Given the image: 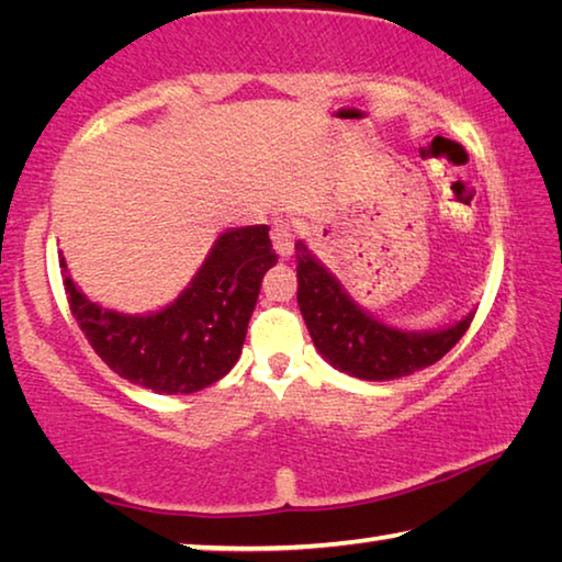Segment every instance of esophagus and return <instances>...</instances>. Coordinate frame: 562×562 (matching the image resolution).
<instances>
[{
    "mask_svg": "<svg viewBox=\"0 0 562 562\" xmlns=\"http://www.w3.org/2000/svg\"><path fill=\"white\" fill-rule=\"evenodd\" d=\"M272 245L280 258H290L294 250V225L290 221H274L272 223Z\"/></svg>",
    "mask_w": 562,
    "mask_h": 562,
    "instance_id": "obj_1",
    "label": "esophagus"
}]
</instances>
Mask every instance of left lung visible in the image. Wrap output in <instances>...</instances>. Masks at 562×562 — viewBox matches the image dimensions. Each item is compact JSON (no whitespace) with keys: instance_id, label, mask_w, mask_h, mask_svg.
<instances>
[{"instance_id":"left-lung-1","label":"left lung","mask_w":562,"mask_h":562,"mask_svg":"<svg viewBox=\"0 0 562 562\" xmlns=\"http://www.w3.org/2000/svg\"><path fill=\"white\" fill-rule=\"evenodd\" d=\"M297 250V302L312 341L331 367L359 379L386 382L431 367L456 347L473 315L441 331H402L386 327L349 300L341 284L312 258L304 243Z\"/></svg>"}]
</instances>
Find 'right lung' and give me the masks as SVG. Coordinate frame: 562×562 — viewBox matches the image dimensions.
<instances>
[{"instance_id": "right-lung-1", "label": "right lung", "mask_w": 562, "mask_h": 562, "mask_svg": "<svg viewBox=\"0 0 562 562\" xmlns=\"http://www.w3.org/2000/svg\"><path fill=\"white\" fill-rule=\"evenodd\" d=\"M268 233V225L223 233L183 294L146 317L89 302L64 270L71 315L93 351L131 384L158 394L211 386L240 357L262 278L278 262ZM59 265L66 268L64 258Z\"/></svg>"}]
</instances>
